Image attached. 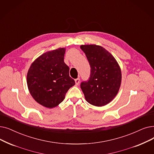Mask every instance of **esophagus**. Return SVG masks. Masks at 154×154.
I'll return each instance as SVG.
<instances>
[{"mask_svg":"<svg viewBox=\"0 0 154 154\" xmlns=\"http://www.w3.org/2000/svg\"><path fill=\"white\" fill-rule=\"evenodd\" d=\"M75 84L76 85H79V83H80V79L79 78H77L75 80Z\"/></svg>","mask_w":154,"mask_h":154,"instance_id":"1","label":"esophagus"}]
</instances>
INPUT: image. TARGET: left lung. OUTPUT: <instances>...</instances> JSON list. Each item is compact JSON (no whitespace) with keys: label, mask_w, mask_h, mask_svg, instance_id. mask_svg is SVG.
<instances>
[{"label":"left lung","mask_w":154,"mask_h":154,"mask_svg":"<svg viewBox=\"0 0 154 154\" xmlns=\"http://www.w3.org/2000/svg\"><path fill=\"white\" fill-rule=\"evenodd\" d=\"M80 47L91 66L89 81L81 84L85 99L93 106H104L112 101L119 91L121 69L115 57L103 46L82 45Z\"/></svg>","instance_id":"obj_1"}]
</instances>
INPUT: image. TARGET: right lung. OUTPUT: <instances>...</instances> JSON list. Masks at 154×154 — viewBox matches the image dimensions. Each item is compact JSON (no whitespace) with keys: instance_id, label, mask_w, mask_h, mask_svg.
<instances>
[{"instance_id":"right-lung-1","label":"right lung","mask_w":154,"mask_h":154,"mask_svg":"<svg viewBox=\"0 0 154 154\" xmlns=\"http://www.w3.org/2000/svg\"><path fill=\"white\" fill-rule=\"evenodd\" d=\"M65 48L48 51L33 62L27 73V85L31 96L39 104L53 108L65 99L75 85L64 62Z\"/></svg>"}]
</instances>
